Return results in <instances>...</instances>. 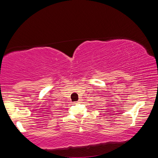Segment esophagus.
I'll list each match as a JSON object with an SVG mask.
<instances>
[{"instance_id":"obj_1","label":"esophagus","mask_w":158,"mask_h":158,"mask_svg":"<svg viewBox=\"0 0 158 158\" xmlns=\"http://www.w3.org/2000/svg\"><path fill=\"white\" fill-rule=\"evenodd\" d=\"M80 102H81V99H79L78 101H77V102H74V103H75V104H78V103H80Z\"/></svg>"}]
</instances>
